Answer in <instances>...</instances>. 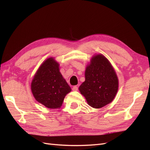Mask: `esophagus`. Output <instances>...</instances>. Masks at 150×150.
<instances>
[{"mask_svg": "<svg viewBox=\"0 0 150 150\" xmlns=\"http://www.w3.org/2000/svg\"><path fill=\"white\" fill-rule=\"evenodd\" d=\"M72 90H73V91H78V87L76 86V85H75V86L73 87Z\"/></svg>", "mask_w": 150, "mask_h": 150, "instance_id": "34e87169", "label": "esophagus"}]
</instances>
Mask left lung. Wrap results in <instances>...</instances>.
I'll use <instances>...</instances> for the list:
<instances>
[{"label":"left lung","instance_id":"1","mask_svg":"<svg viewBox=\"0 0 150 150\" xmlns=\"http://www.w3.org/2000/svg\"><path fill=\"white\" fill-rule=\"evenodd\" d=\"M85 80L79 87L80 93L93 108H101L112 102L118 90V79L102 54L94 56L85 70Z\"/></svg>","mask_w":150,"mask_h":150}]
</instances>
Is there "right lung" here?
Wrapping results in <instances>:
<instances>
[{
	"instance_id": "right-lung-1",
	"label": "right lung",
	"mask_w": 150,
	"mask_h": 150,
	"mask_svg": "<svg viewBox=\"0 0 150 150\" xmlns=\"http://www.w3.org/2000/svg\"><path fill=\"white\" fill-rule=\"evenodd\" d=\"M31 91L37 101L50 109L59 108L71 88L63 78L58 63L47 59L38 70L31 83Z\"/></svg>"
}]
</instances>
